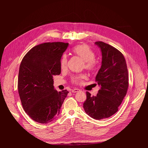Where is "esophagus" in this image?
Returning a JSON list of instances; mask_svg holds the SVG:
<instances>
[{"mask_svg": "<svg viewBox=\"0 0 148 148\" xmlns=\"http://www.w3.org/2000/svg\"><path fill=\"white\" fill-rule=\"evenodd\" d=\"M80 91V90H79V89H77V88H75V89H73V90H71L72 92H78V91Z\"/></svg>", "mask_w": 148, "mask_h": 148, "instance_id": "obj_1", "label": "esophagus"}]
</instances>
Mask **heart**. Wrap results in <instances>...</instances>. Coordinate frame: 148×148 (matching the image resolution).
<instances>
[{"mask_svg": "<svg viewBox=\"0 0 148 148\" xmlns=\"http://www.w3.org/2000/svg\"><path fill=\"white\" fill-rule=\"evenodd\" d=\"M73 52L75 55L81 57L85 63V67L89 70H94L98 66V62L95 60V54L94 51L86 45H79L73 49ZM68 59L66 54L62 56L60 61L61 69L64 70L67 68ZM85 78V75L81 74L75 75L71 78V82L74 84H79L82 81V79Z\"/></svg>", "mask_w": 148, "mask_h": 148, "instance_id": "1", "label": "heart"}]
</instances>
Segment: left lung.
<instances>
[{"instance_id":"1","label":"left lung","mask_w":148,"mask_h":148,"mask_svg":"<svg viewBox=\"0 0 148 148\" xmlns=\"http://www.w3.org/2000/svg\"><path fill=\"white\" fill-rule=\"evenodd\" d=\"M95 44L102 53L101 67L95 77L100 89L96 96H91L87 91L83 107L90 116L100 120L118 111L127 92L129 79L127 66L121 52L102 41H96Z\"/></svg>"}]
</instances>
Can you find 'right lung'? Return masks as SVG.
I'll use <instances>...</instances> for the list:
<instances>
[{"label":"right lung","mask_w":148,"mask_h":148,"mask_svg":"<svg viewBox=\"0 0 148 148\" xmlns=\"http://www.w3.org/2000/svg\"><path fill=\"white\" fill-rule=\"evenodd\" d=\"M68 46L62 42L42 43L30 50L21 62L18 94L25 111L37 122L54 120L69 93L55 90L53 79L61 73V58Z\"/></svg>","instance_id":"1"}]
</instances>
